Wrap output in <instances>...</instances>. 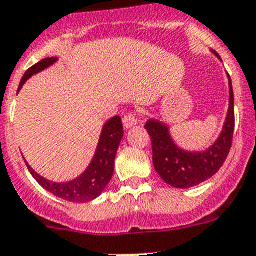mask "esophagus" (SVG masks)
<instances>
[{"mask_svg":"<svg viewBox=\"0 0 256 256\" xmlns=\"http://www.w3.org/2000/svg\"><path fill=\"white\" fill-rule=\"evenodd\" d=\"M124 126L126 128H132V126H135V124H138L139 122V117H138V114H135V113H128L126 116L124 117Z\"/></svg>","mask_w":256,"mask_h":256,"instance_id":"1","label":"esophagus"}]
</instances>
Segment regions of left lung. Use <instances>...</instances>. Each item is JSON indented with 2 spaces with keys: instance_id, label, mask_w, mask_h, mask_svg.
<instances>
[{
  "instance_id": "8db88e82",
  "label": "left lung",
  "mask_w": 256,
  "mask_h": 256,
  "mask_svg": "<svg viewBox=\"0 0 256 256\" xmlns=\"http://www.w3.org/2000/svg\"><path fill=\"white\" fill-rule=\"evenodd\" d=\"M216 54V52H214ZM217 55V54H216ZM229 78V112L220 138L202 152H188L178 148L164 124L150 120L144 128L152 143V162L164 182L175 188L186 189L198 186L214 176L224 166L232 144L234 134V93Z\"/></svg>"
}]
</instances>
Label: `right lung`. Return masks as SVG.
Here are the masks:
<instances>
[{"instance_id": "right-lung-1", "label": "right lung", "mask_w": 256, "mask_h": 256, "mask_svg": "<svg viewBox=\"0 0 256 256\" xmlns=\"http://www.w3.org/2000/svg\"><path fill=\"white\" fill-rule=\"evenodd\" d=\"M58 58H47V59L40 60L39 63L32 66L31 68L24 72V78L20 80V90L26 80L38 74L40 70L48 68L55 63ZM124 136V126H122L121 117H113L112 120L104 124L102 132L100 136L98 146L96 150L94 158L92 163L89 164L86 171L78 178H74L72 182H52L47 178H42L38 175L32 168L27 164L28 171L36 182L40 184L44 189H47L50 193L55 194L59 198H63L70 202H88V201L94 200L96 197H98L104 192V189L106 188L108 182L112 180L114 172V160H116V154L120 147V143Z\"/></svg>"}]
</instances>
